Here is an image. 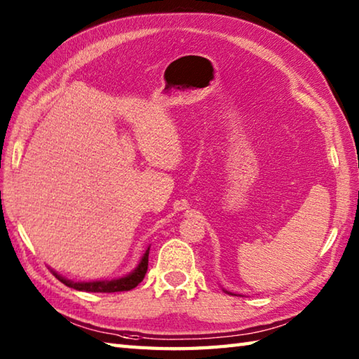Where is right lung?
I'll return each mask as SVG.
<instances>
[{
    "mask_svg": "<svg viewBox=\"0 0 359 359\" xmlns=\"http://www.w3.org/2000/svg\"><path fill=\"white\" fill-rule=\"evenodd\" d=\"M148 256H149V248L144 251V255L142 256L139 265L137 269L126 274L123 278L118 279H111V280H94V282H74L66 279L63 276H60L58 273L52 271L53 276H55L60 282H63L65 285L71 287L74 290H79V292H93V293H116V292H128V290H133L137 287L143 280L144 274H147L148 270Z\"/></svg>",
    "mask_w": 359,
    "mask_h": 359,
    "instance_id": "1",
    "label": "right lung"
}]
</instances>
